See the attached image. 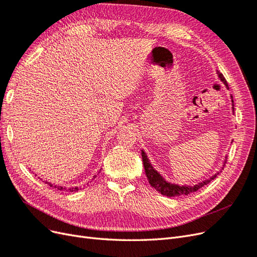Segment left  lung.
<instances>
[{"mask_svg":"<svg viewBox=\"0 0 257 257\" xmlns=\"http://www.w3.org/2000/svg\"><path fill=\"white\" fill-rule=\"evenodd\" d=\"M219 77L221 78V80L227 85V82H226V80H225L224 76L222 74H219ZM231 98H232V96H231ZM231 102H234V100L231 99ZM232 110H235L234 107H232ZM142 155H143V162H144V167H145V170H146V175H147L148 180H149V183L153 186L155 190L159 191L162 194V195H166V196H169V197L179 196V195H188V194H190V193L196 192L198 189L203 188L204 185L208 184L209 182H211V180H213V179L216 177V175H219V173H216L210 179H207V180H205L204 182H201V183L196 184L194 186H179V185H175V184H170V183L166 182L164 179H163L158 174V172H155L144 151L142 152ZM226 163H227V160H225L222 169L224 168V166H225V164H226ZM221 172H222V170H221Z\"/></svg>","mask_w":257,"mask_h":257,"instance_id":"obj_1","label":"left lung"}]
</instances>
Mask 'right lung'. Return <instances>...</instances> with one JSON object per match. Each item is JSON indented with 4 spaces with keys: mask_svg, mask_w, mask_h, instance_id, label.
Returning a JSON list of instances; mask_svg holds the SVG:
<instances>
[{
    "mask_svg": "<svg viewBox=\"0 0 257 257\" xmlns=\"http://www.w3.org/2000/svg\"><path fill=\"white\" fill-rule=\"evenodd\" d=\"M96 176H94L93 178H95ZM46 183H48L47 181H46ZM50 186H53V188H56V189H58V190H60V191H64V190H66V189H64L63 186H59V185H52V184H50V183H48ZM79 189L78 188H72V189H68V191L69 192H75V191H78Z\"/></svg>",
    "mask_w": 257,
    "mask_h": 257,
    "instance_id": "add662e5",
    "label": "right lung"
}]
</instances>
